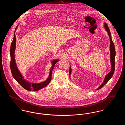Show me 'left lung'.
I'll return each instance as SVG.
<instances>
[{
	"mask_svg": "<svg viewBox=\"0 0 125 125\" xmlns=\"http://www.w3.org/2000/svg\"><path fill=\"white\" fill-rule=\"evenodd\" d=\"M104 27L106 30L107 31L108 33V35L110 37V52H111V53H110V59H111V65H112V69L111 72L108 73L107 75H106V76L105 77L104 81L103 82V83H102V84H101L100 86L98 88V89H101L102 87H103L107 82L111 79V78L113 77V73L114 72L115 70V54H116V52H115V46H114V43L113 42L112 39V36L111 34V32L109 30V28L107 25V24L105 23H104ZM71 67H70V70H69V73H70V75L71 74Z\"/></svg>",
	"mask_w": 125,
	"mask_h": 125,
	"instance_id": "left-lung-1",
	"label": "left lung"
}]
</instances>
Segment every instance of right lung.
I'll return each mask as SVG.
<instances>
[{
  "label": "right lung",
  "instance_id": "add662e5",
  "mask_svg": "<svg viewBox=\"0 0 125 125\" xmlns=\"http://www.w3.org/2000/svg\"><path fill=\"white\" fill-rule=\"evenodd\" d=\"M17 26L16 27L15 30L17 29ZM16 36L15 33L14 34V37L13 40L11 43V47H10V56H11V61H10V68L12 72V75L13 77L14 78L16 81L19 83L24 89L36 91L39 89L43 88L48 85L52 80V71L54 69L55 64L59 61V60H54L52 61V66L50 72V75L49 77L46 81L42 83H31L27 82L24 79L21 74L18 70V68L16 65V63L14 59V52L16 47Z\"/></svg>",
  "mask_w": 125,
  "mask_h": 125
}]
</instances>
